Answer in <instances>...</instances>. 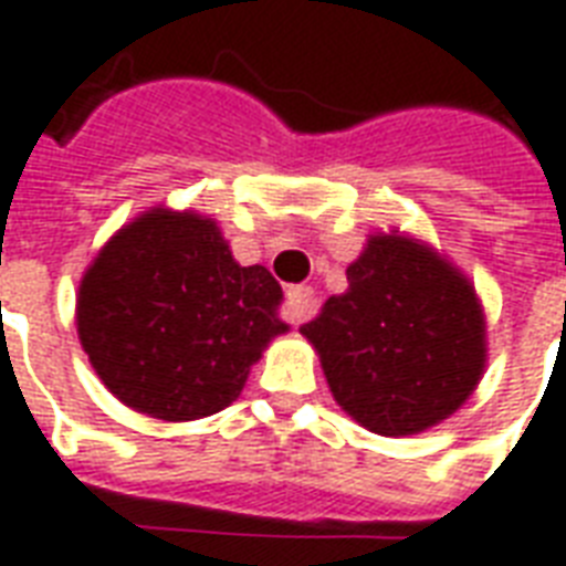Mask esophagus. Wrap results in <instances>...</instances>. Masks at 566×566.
<instances>
[{"label": "esophagus", "instance_id": "34e87169", "mask_svg": "<svg viewBox=\"0 0 566 566\" xmlns=\"http://www.w3.org/2000/svg\"><path fill=\"white\" fill-rule=\"evenodd\" d=\"M317 305H321V300L312 287H291L284 296V317L291 324H305L308 317L317 315Z\"/></svg>", "mask_w": 566, "mask_h": 566}]
</instances>
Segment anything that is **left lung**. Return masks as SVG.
I'll list each match as a JSON object with an SVG mask.
<instances>
[{
	"label": "left lung",
	"instance_id": "8db88e82",
	"mask_svg": "<svg viewBox=\"0 0 566 566\" xmlns=\"http://www.w3.org/2000/svg\"><path fill=\"white\" fill-rule=\"evenodd\" d=\"M338 408L368 432L432 429L471 399L485 368L474 284L429 242L371 233L347 266V291L300 326Z\"/></svg>",
	"mask_w": 566,
	"mask_h": 566
}]
</instances>
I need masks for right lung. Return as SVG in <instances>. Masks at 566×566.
Listing matches in <instances>:
<instances>
[{"instance_id": "obj_1", "label": "right lung", "mask_w": 566, "mask_h": 566, "mask_svg": "<svg viewBox=\"0 0 566 566\" xmlns=\"http://www.w3.org/2000/svg\"><path fill=\"white\" fill-rule=\"evenodd\" d=\"M279 305L282 284L237 263L216 219L153 207L83 272L77 336L123 405L186 422L240 399L251 366L291 329Z\"/></svg>"}]
</instances>
